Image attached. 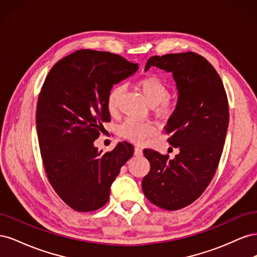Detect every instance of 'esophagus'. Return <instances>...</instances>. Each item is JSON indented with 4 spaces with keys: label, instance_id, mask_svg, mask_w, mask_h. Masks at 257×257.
I'll return each mask as SVG.
<instances>
[{
    "label": "esophagus",
    "instance_id": "34e87169",
    "mask_svg": "<svg viewBox=\"0 0 257 257\" xmlns=\"http://www.w3.org/2000/svg\"><path fill=\"white\" fill-rule=\"evenodd\" d=\"M135 155H136V157H141V155H143V149H142V148L135 147Z\"/></svg>",
    "mask_w": 257,
    "mask_h": 257
}]
</instances>
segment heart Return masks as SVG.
<instances>
[{
	"label": "heart",
	"mask_w": 257,
	"mask_h": 257,
	"mask_svg": "<svg viewBox=\"0 0 257 257\" xmlns=\"http://www.w3.org/2000/svg\"><path fill=\"white\" fill-rule=\"evenodd\" d=\"M137 89L141 91L147 104L150 107L157 106L160 112H168L170 110V102L168 97L169 91L164 81L158 76L150 75L138 80L136 83ZM123 92L122 85L115 84L108 91L106 96V106L110 113H114L118 107L119 98ZM154 132L153 124L150 122H138L133 119H127L119 128V133L122 137L133 143H143Z\"/></svg>",
	"instance_id": "1"
}]
</instances>
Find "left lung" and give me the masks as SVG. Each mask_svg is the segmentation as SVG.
<instances>
[{
	"mask_svg": "<svg viewBox=\"0 0 257 257\" xmlns=\"http://www.w3.org/2000/svg\"><path fill=\"white\" fill-rule=\"evenodd\" d=\"M151 66L172 73L176 82L177 105L164 130L179 153L170 160L144 150L151 168L143 191L155 206L174 211L195 201L212 180L227 133L228 100L219 74L195 52L153 56L145 69Z\"/></svg>",
	"mask_w": 257,
	"mask_h": 257,
	"instance_id": "1",
	"label": "left lung"
}]
</instances>
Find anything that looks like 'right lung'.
Here are the masks:
<instances>
[{
  "label": "right lung",
  "mask_w": 257,
  "mask_h": 257,
  "mask_svg": "<svg viewBox=\"0 0 257 257\" xmlns=\"http://www.w3.org/2000/svg\"><path fill=\"white\" fill-rule=\"evenodd\" d=\"M138 67L118 54L82 49L57 62L46 77L36 109L38 144L50 184L76 211L103 207L120 168L133 157L130 143L103 153L94 142L103 122L110 121L108 91Z\"/></svg>",
  "instance_id": "add662e5"
}]
</instances>
